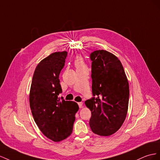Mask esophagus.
<instances>
[{
    "mask_svg": "<svg viewBox=\"0 0 160 160\" xmlns=\"http://www.w3.org/2000/svg\"><path fill=\"white\" fill-rule=\"evenodd\" d=\"M78 106H79V107L80 108H83V102H78Z\"/></svg>",
    "mask_w": 160,
    "mask_h": 160,
    "instance_id": "34e87169",
    "label": "esophagus"
}]
</instances>
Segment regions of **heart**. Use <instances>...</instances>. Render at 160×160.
<instances>
[{"instance_id":"heart-1","label":"heart","mask_w":160,"mask_h":160,"mask_svg":"<svg viewBox=\"0 0 160 160\" xmlns=\"http://www.w3.org/2000/svg\"><path fill=\"white\" fill-rule=\"evenodd\" d=\"M74 64L76 66L77 70L82 69V68H87L84 62V59L82 58V57L79 56V55H78V56L75 57L74 60Z\"/></svg>"}]
</instances>
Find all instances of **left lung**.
Here are the masks:
<instances>
[{"label":"left lung","mask_w":160,"mask_h":160,"mask_svg":"<svg viewBox=\"0 0 160 160\" xmlns=\"http://www.w3.org/2000/svg\"><path fill=\"white\" fill-rule=\"evenodd\" d=\"M93 97L85 101L94 133L109 136L121 128L128 111L129 86L121 61L106 50L90 54Z\"/></svg>","instance_id":"8db88e82"}]
</instances>
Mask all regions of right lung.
Wrapping results in <instances>:
<instances>
[{
	"label": "right lung",
	"instance_id": "obj_1",
	"mask_svg": "<svg viewBox=\"0 0 160 160\" xmlns=\"http://www.w3.org/2000/svg\"><path fill=\"white\" fill-rule=\"evenodd\" d=\"M67 54L66 51L54 52L38 63L29 92L30 108L35 123L45 137L55 142L72 134L75 115L79 109L76 102L58 98L62 91L59 75Z\"/></svg>",
	"mask_w": 160,
	"mask_h": 160
}]
</instances>
